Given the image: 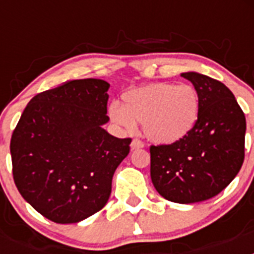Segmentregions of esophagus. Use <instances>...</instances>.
<instances>
[{
  "mask_svg": "<svg viewBox=\"0 0 254 254\" xmlns=\"http://www.w3.org/2000/svg\"><path fill=\"white\" fill-rule=\"evenodd\" d=\"M143 147V142L138 138H133L131 142V149L132 150H137V149H142Z\"/></svg>",
  "mask_w": 254,
  "mask_h": 254,
  "instance_id": "obj_1",
  "label": "esophagus"
}]
</instances>
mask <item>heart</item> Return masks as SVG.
I'll use <instances>...</instances> for the list:
<instances>
[{
    "label": "heart",
    "instance_id": "b5f03b06",
    "mask_svg": "<svg viewBox=\"0 0 254 254\" xmlns=\"http://www.w3.org/2000/svg\"><path fill=\"white\" fill-rule=\"evenodd\" d=\"M122 107L112 104V122L126 129L142 123L151 142L172 145L193 131L199 118V96L192 85L154 82L122 94Z\"/></svg>",
    "mask_w": 254,
    "mask_h": 254
}]
</instances>
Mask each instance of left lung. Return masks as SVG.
Segmentation results:
<instances>
[{
	"mask_svg": "<svg viewBox=\"0 0 254 254\" xmlns=\"http://www.w3.org/2000/svg\"><path fill=\"white\" fill-rule=\"evenodd\" d=\"M181 76L198 93V122L179 142L150 147V174L165 199L196 203L219 194L241 170L246 117L223 82L197 72Z\"/></svg>",
	"mask_w": 254,
	"mask_h": 254,
	"instance_id": "8db88e82",
	"label": "left lung"
}]
</instances>
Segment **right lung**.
<instances>
[{
  "mask_svg": "<svg viewBox=\"0 0 254 254\" xmlns=\"http://www.w3.org/2000/svg\"><path fill=\"white\" fill-rule=\"evenodd\" d=\"M99 78L72 80L35 95L10 143L13 182L39 214L78 223L102 210L131 138L108 133V89Z\"/></svg>",
  "mask_w": 254,
  "mask_h": 254,
  "instance_id": "obj_1",
  "label": "right lung"
}]
</instances>
